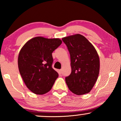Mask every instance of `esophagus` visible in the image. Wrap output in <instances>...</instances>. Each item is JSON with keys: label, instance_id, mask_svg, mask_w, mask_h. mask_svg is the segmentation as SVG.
Returning <instances> with one entry per match:
<instances>
[{"label": "esophagus", "instance_id": "obj_1", "mask_svg": "<svg viewBox=\"0 0 121 121\" xmlns=\"http://www.w3.org/2000/svg\"><path fill=\"white\" fill-rule=\"evenodd\" d=\"M59 74H61V73H62V70H59Z\"/></svg>", "mask_w": 121, "mask_h": 121}]
</instances>
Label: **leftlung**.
I'll return each mask as SVG.
<instances>
[{"label": "left lung", "mask_w": 121, "mask_h": 121, "mask_svg": "<svg viewBox=\"0 0 121 121\" xmlns=\"http://www.w3.org/2000/svg\"><path fill=\"white\" fill-rule=\"evenodd\" d=\"M70 55L71 73L65 78L70 91L76 95L89 93L97 82L100 68L95 48L80 34L62 39Z\"/></svg>", "instance_id": "left-lung-1"}]
</instances>
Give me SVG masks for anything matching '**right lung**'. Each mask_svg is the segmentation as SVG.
<instances>
[{"instance_id":"obj_1","label":"right lung","mask_w":121,"mask_h":121,"mask_svg":"<svg viewBox=\"0 0 121 121\" xmlns=\"http://www.w3.org/2000/svg\"><path fill=\"white\" fill-rule=\"evenodd\" d=\"M61 43L59 39L36 37L21 48L18 59L19 73L27 88L35 94L48 92L59 76L52 67V53Z\"/></svg>"}]
</instances>
